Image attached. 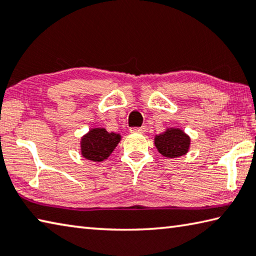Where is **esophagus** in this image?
Wrapping results in <instances>:
<instances>
[{
	"mask_svg": "<svg viewBox=\"0 0 256 256\" xmlns=\"http://www.w3.org/2000/svg\"><path fill=\"white\" fill-rule=\"evenodd\" d=\"M130 132H131V133H144V132H146V126L131 128H130Z\"/></svg>",
	"mask_w": 256,
	"mask_h": 256,
	"instance_id": "34e87169",
	"label": "esophagus"
}]
</instances>
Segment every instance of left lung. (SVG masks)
I'll list each match as a JSON object with an SVG mask.
<instances>
[{
  "label": "left lung",
  "instance_id": "1",
  "mask_svg": "<svg viewBox=\"0 0 256 256\" xmlns=\"http://www.w3.org/2000/svg\"><path fill=\"white\" fill-rule=\"evenodd\" d=\"M154 144L164 157L177 158L188 151L190 138L180 128H167L156 136Z\"/></svg>",
  "mask_w": 256,
  "mask_h": 256
}]
</instances>
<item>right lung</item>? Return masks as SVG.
Instances as JSON below:
<instances>
[{"mask_svg": "<svg viewBox=\"0 0 256 256\" xmlns=\"http://www.w3.org/2000/svg\"><path fill=\"white\" fill-rule=\"evenodd\" d=\"M120 140V134L110 133L105 128H94L82 138L81 152L88 160L102 162L112 152Z\"/></svg>", "mask_w": 256, "mask_h": 256, "instance_id": "add662e5", "label": "right lung"}]
</instances>
